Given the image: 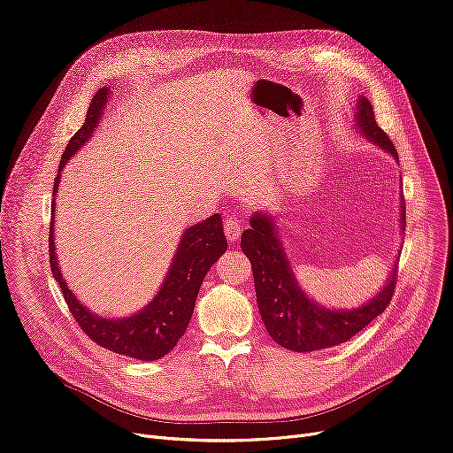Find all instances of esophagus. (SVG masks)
Here are the masks:
<instances>
[{"label": "esophagus", "mask_w": 453, "mask_h": 453, "mask_svg": "<svg viewBox=\"0 0 453 453\" xmlns=\"http://www.w3.org/2000/svg\"><path fill=\"white\" fill-rule=\"evenodd\" d=\"M224 233L227 241H239L241 233H242V222L239 219H226L224 222Z\"/></svg>", "instance_id": "esophagus-1"}]
</instances>
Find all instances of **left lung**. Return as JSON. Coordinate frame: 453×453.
<instances>
[{
  "label": "left lung",
  "mask_w": 453,
  "mask_h": 453,
  "mask_svg": "<svg viewBox=\"0 0 453 453\" xmlns=\"http://www.w3.org/2000/svg\"><path fill=\"white\" fill-rule=\"evenodd\" d=\"M357 126L366 139L390 151L398 161V151L388 134L378 126L372 104L361 97ZM251 227L241 237V246L251 263L255 294L270 337L292 351H314L339 346L357 335L388 307L396 290V268L388 285L370 303L353 311H329L312 303L300 290L283 248L275 237L270 216L253 214ZM405 219L402 216V226Z\"/></svg>",
  "instance_id": "left-lung-1"
}]
</instances>
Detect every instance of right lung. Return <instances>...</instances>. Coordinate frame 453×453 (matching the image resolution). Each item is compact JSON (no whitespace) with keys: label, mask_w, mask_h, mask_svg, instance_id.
<instances>
[{"label":"right lung","mask_w":453,"mask_h":453,"mask_svg":"<svg viewBox=\"0 0 453 453\" xmlns=\"http://www.w3.org/2000/svg\"><path fill=\"white\" fill-rule=\"evenodd\" d=\"M107 96L109 88H100L96 92L90 102L83 127L68 141V146L61 157V163H58L53 196L58 188L61 170L65 168L70 157L90 139L97 120H100ZM53 220L55 212H51L50 222L51 273L63 290V296L72 317L85 331V335L90 337L96 344H100L102 348H107L114 353H120V356H127L133 359L155 361L165 357L187 331V326L194 312L196 298H198L200 287L205 280V273L227 250V241L222 227V216L212 214L211 219L185 231L178 253H175L172 268L159 294H157L153 302L144 311H141L139 314H133V317L124 320H109L102 319L100 314L90 312L66 287L55 257Z\"/></svg>","instance_id":"add662e5"}]
</instances>
